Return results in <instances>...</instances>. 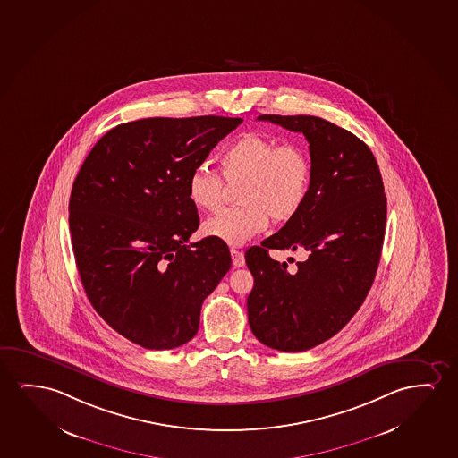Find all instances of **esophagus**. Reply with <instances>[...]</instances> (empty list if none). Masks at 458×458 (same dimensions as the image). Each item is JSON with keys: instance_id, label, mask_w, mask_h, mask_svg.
<instances>
[{"instance_id": "esophagus-1", "label": "esophagus", "mask_w": 458, "mask_h": 458, "mask_svg": "<svg viewBox=\"0 0 458 458\" xmlns=\"http://www.w3.org/2000/svg\"><path fill=\"white\" fill-rule=\"evenodd\" d=\"M231 256H233V267H243L245 265V256H243V252L237 251V250H231Z\"/></svg>"}]
</instances>
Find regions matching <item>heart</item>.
I'll use <instances>...</instances> for the list:
<instances>
[{"label": "heart", "mask_w": 458, "mask_h": 458, "mask_svg": "<svg viewBox=\"0 0 458 458\" xmlns=\"http://www.w3.org/2000/svg\"><path fill=\"white\" fill-rule=\"evenodd\" d=\"M225 181L242 182L240 206L225 208L207 219L202 233L225 245L242 246L264 233L270 218L285 223L293 218L310 196L312 165L306 148L295 142L279 144L260 133H245L221 154ZM188 198L200 210H216L225 196V180L207 165L188 175Z\"/></svg>", "instance_id": "1"}]
</instances>
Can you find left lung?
I'll return each mask as SVG.
<instances>
[{
	"label": "left lung",
	"mask_w": 458,
	"mask_h": 458,
	"mask_svg": "<svg viewBox=\"0 0 458 458\" xmlns=\"http://www.w3.org/2000/svg\"><path fill=\"white\" fill-rule=\"evenodd\" d=\"M310 142V190L281 231L246 251L254 287L248 322L267 347L304 352L337 335L368 297L380 262L387 202L366 142L316 116L262 114ZM270 249L303 250L293 269Z\"/></svg>",
	"instance_id": "left-lung-1"
}]
</instances>
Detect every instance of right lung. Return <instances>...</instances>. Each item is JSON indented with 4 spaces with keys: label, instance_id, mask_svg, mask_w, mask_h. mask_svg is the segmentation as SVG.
Instances as JSON below:
<instances>
[{
    "label": "right lung",
    "instance_id": "1",
    "mask_svg": "<svg viewBox=\"0 0 458 458\" xmlns=\"http://www.w3.org/2000/svg\"><path fill=\"white\" fill-rule=\"evenodd\" d=\"M240 117H148L102 136L69 202L72 246L84 292L119 335L148 350L181 347L199 328L202 303L233 265L206 237L188 175L237 129Z\"/></svg>",
    "mask_w": 458,
    "mask_h": 458
}]
</instances>
